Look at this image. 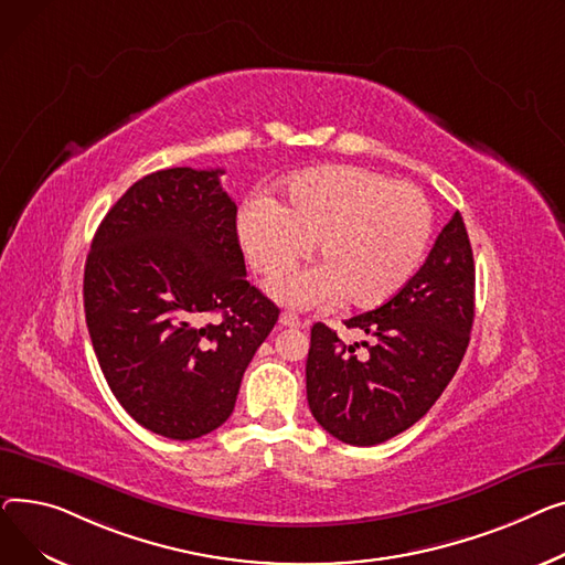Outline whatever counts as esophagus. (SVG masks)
Masks as SVG:
<instances>
[{"instance_id":"esophagus-1","label":"esophagus","mask_w":565,"mask_h":565,"mask_svg":"<svg viewBox=\"0 0 565 565\" xmlns=\"http://www.w3.org/2000/svg\"><path fill=\"white\" fill-rule=\"evenodd\" d=\"M278 323L285 326V328H298V326H301V319H298L294 312H282Z\"/></svg>"}]
</instances>
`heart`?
Wrapping results in <instances>:
<instances>
[{
	"label": "heart",
	"mask_w": 565,
	"mask_h": 565,
	"mask_svg": "<svg viewBox=\"0 0 565 565\" xmlns=\"http://www.w3.org/2000/svg\"><path fill=\"white\" fill-rule=\"evenodd\" d=\"M430 205L406 182L355 169L296 175L285 203L253 198L239 214V239L253 267L282 276L317 244L323 264L271 282V294L294 308L347 301L379 308L399 294L419 269L430 239Z\"/></svg>",
	"instance_id": "b5f03b06"
}]
</instances>
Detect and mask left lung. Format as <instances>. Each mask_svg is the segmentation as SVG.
<instances>
[{
  "instance_id": "8db88e82",
  "label": "left lung",
  "mask_w": 565,
  "mask_h": 565,
  "mask_svg": "<svg viewBox=\"0 0 565 565\" xmlns=\"http://www.w3.org/2000/svg\"><path fill=\"white\" fill-rule=\"evenodd\" d=\"M475 257L456 212L408 285L381 308L351 317L370 342L364 355L335 330L315 323L306 362L308 404L330 436L355 447L381 445L438 402L470 344Z\"/></svg>"
}]
</instances>
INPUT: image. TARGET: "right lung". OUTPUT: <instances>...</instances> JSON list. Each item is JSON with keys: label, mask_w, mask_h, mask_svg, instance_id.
<instances>
[{"label": "right lung", "mask_w": 565, "mask_h": 565, "mask_svg": "<svg viewBox=\"0 0 565 565\" xmlns=\"http://www.w3.org/2000/svg\"><path fill=\"white\" fill-rule=\"evenodd\" d=\"M221 175L184 166L135 182L86 257L84 312L99 370L131 417L171 440L201 438L232 415L280 315L246 280L237 205Z\"/></svg>", "instance_id": "1"}]
</instances>
